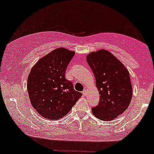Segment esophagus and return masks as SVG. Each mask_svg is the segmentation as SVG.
I'll list each match as a JSON object with an SVG mask.
<instances>
[{"label":"esophagus","instance_id":"esophagus-1","mask_svg":"<svg viewBox=\"0 0 154 154\" xmlns=\"http://www.w3.org/2000/svg\"><path fill=\"white\" fill-rule=\"evenodd\" d=\"M82 93H83L84 95H85V94H86V90L84 89V90H83V92H82Z\"/></svg>","mask_w":154,"mask_h":154}]
</instances>
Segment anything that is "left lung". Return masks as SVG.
Returning a JSON list of instances; mask_svg holds the SVG:
<instances>
[{"label":"left lung","mask_w":154,"mask_h":154,"mask_svg":"<svg viewBox=\"0 0 154 154\" xmlns=\"http://www.w3.org/2000/svg\"><path fill=\"white\" fill-rule=\"evenodd\" d=\"M88 64L94 73L100 94V102L92 108L98 119L110 121L128 109L132 97L129 71L106 50L88 54Z\"/></svg>","instance_id":"8db88e82"}]
</instances>
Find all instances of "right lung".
<instances>
[{
	"instance_id": "add662e5",
	"label": "right lung",
	"mask_w": 154,
	"mask_h": 154,
	"mask_svg": "<svg viewBox=\"0 0 154 154\" xmlns=\"http://www.w3.org/2000/svg\"><path fill=\"white\" fill-rule=\"evenodd\" d=\"M74 54L64 48L52 50L38 61L29 74L27 90L31 103L45 119H62L82 95L64 75Z\"/></svg>"
}]
</instances>
